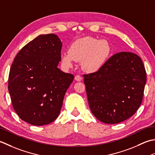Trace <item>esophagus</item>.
<instances>
[{
  "label": "esophagus",
  "mask_w": 155,
  "mask_h": 155,
  "mask_svg": "<svg viewBox=\"0 0 155 155\" xmlns=\"http://www.w3.org/2000/svg\"><path fill=\"white\" fill-rule=\"evenodd\" d=\"M75 80H76V81H80L82 80V78L80 76V75H75Z\"/></svg>",
  "instance_id": "1"
}]
</instances>
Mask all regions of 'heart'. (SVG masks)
Here are the masks:
<instances>
[{
  "label": "heart",
  "mask_w": 155,
  "mask_h": 155,
  "mask_svg": "<svg viewBox=\"0 0 155 155\" xmlns=\"http://www.w3.org/2000/svg\"><path fill=\"white\" fill-rule=\"evenodd\" d=\"M111 52V46L108 41L86 37L72 43L69 51L62 53L61 60L66 68L73 67L75 61H81V68L85 71L94 73L105 64Z\"/></svg>",
  "instance_id": "heart-1"
}]
</instances>
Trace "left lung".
Segmentation results:
<instances>
[{
    "label": "left lung",
    "instance_id": "obj_1",
    "mask_svg": "<svg viewBox=\"0 0 155 155\" xmlns=\"http://www.w3.org/2000/svg\"><path fill=\"white\" fill-rule=\"evenodd\" d=\"M83 76L90 108L100 121L118 124L139 108L147 73L141 58L135 53H116L100 70Z\"/></svg>",
    "mask_w": 155,
    "mask_h": 155
}]
</instances>
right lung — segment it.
Here are the masks:
<instances>
[{
    "label": "right lung",
    "instance_id": "obj_1",
    "mask_svg": "<svg viewBox=\"0 0 155 155\" xmlns=\"http://www.w3.org/2000/svg\"><path fill=\"white\" fill-rule=\"evenodd\" d=\"M61 47L56 35H41L25 45L11 65L8 89L12 107L29 124L45 125L59 115L74 78L58 68Z\"/></svg>",
    "mask_w": 155,
    "mask_h": 155
}]
</instances>
